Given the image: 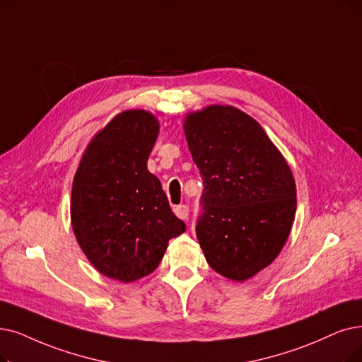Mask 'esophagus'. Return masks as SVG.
Here are the masks:
<instances>
[{
  "mask_svg": "<svg viewBox=\"0 0 362 362\" xmlns=\"http://www.w3.org/2000/svg\"><path fill=\"white\" fill-rule=\"evenodd\" d=\"M173 211H175L177 216H180L181 220H187V218H189L190 209H189V206H187V205H178V206L173 208Z\"/></svg>",
  "mask_w": 362,
  "mask_h": 362,
  "instance_id": "34e87169",
  "label": "esophagus"
}]
</instances>
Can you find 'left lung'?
I'll return each instance as SVG.
<instances>
[{"mask_svg":"<svg viewBox=\"0 0 362 362\" xmlns=\"http://www.w3.org/2000/svg\"><path fill=\"white\" fill-rule=\"evenodd\" d=\"M184 131L205 185L197 240L215 272L248 279L278 257L290 235L293 172L263 127L238 108L190 114Z\"/></svg>","mask_w":362,"mask_h":362,"instance_id":"left-lung-1","label":"left lung"}]
</instances>
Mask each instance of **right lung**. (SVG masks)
Segmentation results:
<instances>
[{"label":"right lung","instance_id":"obj_1","mask_svg":"<svg viewBox=\"0 0 362 362\" xmlns=\"http://www.w3.org/2000/svg\"><path fill=\"white\" fill-rule=\"evenodd\" d=\"M158 122L144 110L114 117L89 144L71 193L80 248L104 276L134 282L157 269L168 242L185 231L147 169Z\"/></svg>","mask_w":362,"mask_h":362}]
</instances>
